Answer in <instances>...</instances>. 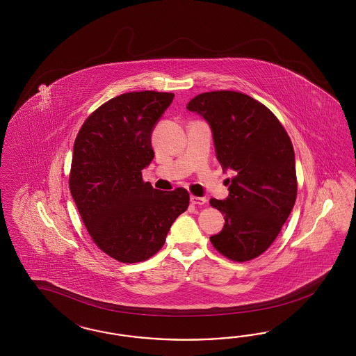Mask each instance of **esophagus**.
I'll return each mask as SVG.
<instances>
[{
    "instance_id": "esophagus-1",
    "label": "esophagus",
    "mask_w": 356,
    "mask_h": 356,
    "mask_svg": "<svg viewBox=\"0 0 356 356\" xmlns=\"http://www.w3.org/2000/svg\"><path fill=\"white\" fill-rule=\"evenodd\" d=\"M191 202H192L193 205H205L206 198H204V197H197V195H192V197H191Z\"/></svg>"
}]
</instances>
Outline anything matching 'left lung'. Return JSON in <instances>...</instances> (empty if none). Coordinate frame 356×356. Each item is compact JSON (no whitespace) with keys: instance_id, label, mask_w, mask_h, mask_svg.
<instances>
[{"instance_id":"obj_1","label":"left lung","mask_w":356,"mask_h":356,"mask_svg":"<svg viewBox=\"0 0 356 356\" xmlns=\"http://www.w3.org/2000/svg\"><path fill=\"white\" fill-rule=\"evenodd\" d=\"M186 108L210 124L218 161L235 171L227 179V200H210L226 220L210 241L228 259H256L274 243L295 205L291 140L269 108L238 91L204 92Z\"/></svg>"}]
</instances>
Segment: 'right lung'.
Here are the masks:
<instances>
[{"label":"right lung","mask_w":356,"mask_h":356,"mask_svg":"<svg viewBox=\"0 0 356 356\" xmlns=\"http://www.w3.org/2000/svg\"><path fill=\"white\" fill-rule=\"evenodd\" d=\"M172 92L121 94L95 109L76 134L69 188L100 250L124 264L152 257L189 206L184 188L154 189L142 170L154 159L151 131Z\"/></svg>","instance_id":"1"}]
</instances>
